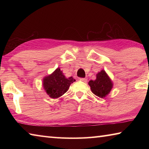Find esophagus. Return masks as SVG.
I'll return each mask as SVG.
<instances>
[{
    "mask_svg": "<svg viewBox=\"0 0 149 149\" xmlns=\"http://www.w3.org/2000/svg\"><path fill=\"white\" fill-rule=\"evenodd\" d=\"M79 80L81 81H84V82H87V78H82V77H81V78H79Z\"/></svg>",
    "mask_w": 149,
    "mask_h": 149,
    "instance_id": "esophagus-1",
    "label": "esophagus"
}]
</instances>
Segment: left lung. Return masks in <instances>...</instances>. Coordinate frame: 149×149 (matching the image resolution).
Here are the masks:
<instances>
[{
    "instance_id": "1",
    "label": "left lung",
    "mask_w": 149,
    "mask_h": 149,
    "mask_svg": "<svg viewBox=\"0 0 149 149\" xmlns=\"http://www.w3.org/2000/svg\"><path fill=\"white\" fill-rule=\"evenodd\" d=\"M97 79L89 81L93 93L97 97L103 98L109 94L113 87V83L104 70H101L97 74Z\"/></svg>"
}]
</instances>
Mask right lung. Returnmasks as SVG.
<instances>
[{
  "label": "right lung",
  "mask_w": 149,
  "mask_h": 149,
  "mask_svg": "<svg viewBox=\"0 0 149 149\" xmlns=\"http://www.w3.org/2000/svg\"><path fill=\"white\" fill-rule=\"evenodd\" d=\"M75 80L72 77H65L59 68L48 76L44 77L42 85L48 95L52 99H57L67 92Z\"/></svg>",
  "instance_id": "1"
}]
</instances>
